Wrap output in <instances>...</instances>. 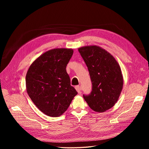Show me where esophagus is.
Segmentation results:
<instances>
[{"mask_svg":"<svg viewBox=\"0 0 149 149\" xmlns=\"http://www.w3.org/2000/svg\"><path fill=\"white\" fill-rule=\"evenodd\" d=\"M75 89H76V91H77V92H78V93H80V86H79V85L76 86H75Z\"/></svg>","mask_w":149,"mask_h":149,"instance_id":"1","label":"esophagus"}]
</instances>
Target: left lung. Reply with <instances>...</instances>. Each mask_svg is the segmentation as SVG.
<instances>
[{
    "mask_svg": "<svg viewBox=\"0 0 149 149\" xmlns=\"http://www.w3.org/2000/svg\"><path fill=\"white\" fill-rule=\"evenodd\" d=\"M78 51L88 67L93 85L91 93L83 97L94 111L105 112L115 105L123 89L120 67L111 53L99 46H85Z\"/></svg>",
    "mask_w": 149,
    "mask_h": 149,
    "instance_id": "8db88e82",
    "label": "left lung"
}]
</instances>
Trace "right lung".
Returning <instances> with one entry per match:
<instances>
[{
    "instance_id": "1",
    "label": "right lung",
    "mask_w": 149,
    "mask_h": 149,
    "mask_svg": "<svg viewBox=\"0 0 149 149\" xmlns=\"http://www.w3.org/2000/svg\"><path fill=\"white\" fill-rule=\"evenodd\" d=\"M73 54L71 48L50 49L37 58L26 73V92L38 109L48 116L62 115L78 94L66 70Z\"/></svg>"
}]
</instances>
